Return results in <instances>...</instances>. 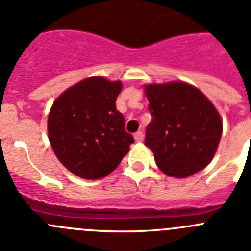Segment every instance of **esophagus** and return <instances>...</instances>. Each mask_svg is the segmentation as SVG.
Masks as SVG:
<instances>
[{"instance_id":"obj_1","label":"esophagus","mask_w":251,"mask_h":251,"mask_svg":"<svg viewBox=\"0 0 251 251\" xmlns=\"http://www.w3.org/2000/svg\"><path fill=\"white\" fill-rule=\"evenodd\" d=\"M133 137H135V140H136L137 142L144 141V132H142V131H137V132L133 135Z\"/></svg>"}]
</instances>
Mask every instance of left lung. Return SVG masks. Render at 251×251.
<instances>
[{
	"label": "left lung",
	"mask_w": 251,
	"mask_h": 251,
	"mask_svg": "<svg viewBox=\"0 0 251 251\" xmlns=\"http://www.w3.org/2000/svg\"><path fill=\"white\" fill-rule=\"evenodd\" d=\"M152 115L145 145L158 168L176 178L200 172L214 157L222 136V119L204 94L173 81L145 86Z\"/></svg>",
	"instance_id": "obj_1"
}]
</instances>
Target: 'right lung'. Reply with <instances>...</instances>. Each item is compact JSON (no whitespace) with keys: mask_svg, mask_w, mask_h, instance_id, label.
Instances as JSON below:
<instances>
[{"mask_svg":"<svg viewBox=\"0 0 251 251\" xmlns=\"http://www.w3.org/2000/svg\"><path fill=\"white\" fill-rule=\"evenodd\" d=\"M121 90V81L84 79L65 90L49 111L51 149L62 165L81 178L111 173L133 142L115 104Z\"/></svg>","mask_w":251,"mask_h":251,"instance_id":"add662e5","label":"right lung"}]
</instances>
